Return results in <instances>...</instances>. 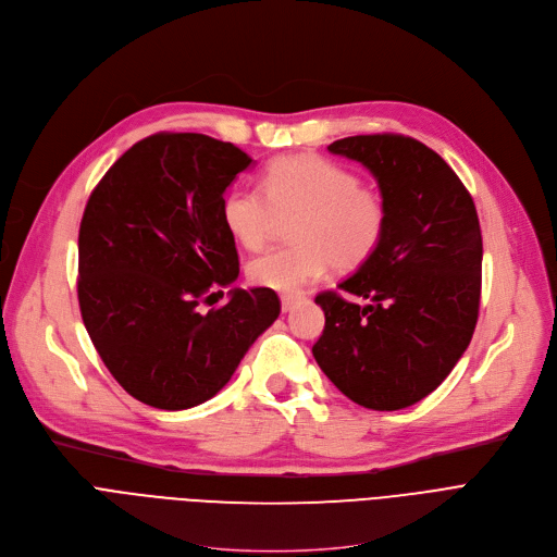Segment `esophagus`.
Instances as JSON below:
<instances>
[{"label":"esophagus","instance_id":"34e87169","mask_svg":"<svg viewBox=\"0 0 557 557\" xmlns=\"http://www.w3.org/2000/svg\"><path fill=\"white\" fill-rule=\"evenodd\" d=\"M295 305H298V298H295V295H282V311L284 313L293 311Z\"/></svg>","mask_w":557,"mask_h":557}]
</instances>
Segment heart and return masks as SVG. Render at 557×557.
I'll use <instances>...</instances> for the list:
<instances>
[{
	"label": "heart",
	"instance_id": "heart-1",
	"mask_svg": "<svg viewBox=\"0 0 557 557\" xmlns=\"http://www.w3.org/2000/svg\"><path fill=\"white\" fill-rule=\"evenodd\" d=\"M298 214L290 224L293 244L250 259L252 284L280 293L300 290L324 269L351 271L379 248L387 228V203L372 185L320 157L273 161L262 188L235 183L221 199V221L228 235L248 250L262 248L275 216Z\"/></svg>",
	"mask_w": 557,
	"mask_h": 557
}]
</instances>
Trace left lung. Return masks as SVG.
<instances>
[{
    "label": "left lung",
    "instance_id": "8db88e82",
    "mask_svg": "<svg viewBox=\"0 0 557 557\" xmlns=\"http://www.w3.org/2000/svg\"><path fill=\"white\" fill-rule=\"evenodd\" d=\"M326 150L379 181L387 228L338 290L315 295L324 331L313 345L326 379L369 410H403L434 392L470 345L481 298V228L455 170L400 134L349 136ZM364 299L362 306L342 293Z\"/></svg>",
    "mask_w": 557,
    "mask_h": 557
}]
</instances>
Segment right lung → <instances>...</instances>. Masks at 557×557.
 Instances as JSON below:
<instances>
[{"label":"right lung","mask_w":557,"mask_h":557,"mask_svg":"<svg viewBox=\"0 0 557 557\" xmlns=\"http://www.w3.org/2000/svg\"><path fill=\"white\" fill-rule=\"evenodd\" d=\"M252 159L206 134L161 132L132 145L94 188L78 235V302L104 367L136 400L188 410L235 374L280 315L273 288L239 275L221 199Z\"/></svg>","instance_id":"1"}]
</instances>
